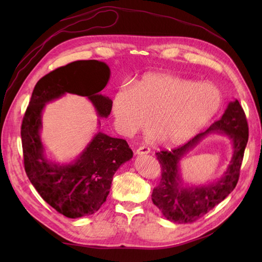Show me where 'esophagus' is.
<instances>
[{
    "label": "esophagus",
    "instance_id": "obj_1",
    "mask_svg": "<svg viewBox=\"0 0 262 262\" xmlns=\"http://www.w3.org/2000/svg\"><path fill=\"white\" fill-rule=\"evenodd\" d=\"M149 147L147 146H140L138 149H137V154L138 155H144V154H148L149 153Z\"/></svg>",
    "mask_w": 262,
    "mask_h": 262
}]
</instances>
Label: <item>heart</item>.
I'll use <instances>...</instances> for the list:
<instances>
[{
	"mask_svg": "<svg viewBox=\"0 0 262 262\" xmlns=\"http://www.w3.org/2000/svg\"><path fill=\"white\" fill-rule=\"evenodd\" d=\"M221 105V93L215 86L182 78L170 73L149 72L132 87L122 86L113 101L117 125L126 136L146 126L162 143L180 145L192 139Z\"/></svg>",
	"mask_w": 262,
	"mask_h": 262,
	"instance_id": "1",
	"label": "heart"
}]
</instances>
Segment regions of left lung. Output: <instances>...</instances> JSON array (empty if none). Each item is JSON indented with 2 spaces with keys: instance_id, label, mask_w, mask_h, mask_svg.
<instances>
[{
  "instance_id": "1",
  "label": "left lung",
  "mask_w": 262,
  "mask_h": 262,
  "mask_svg": "<svg viewBox=\"0 0 262 262\" xmlns=\"http://www.w3.org/2000/svg\"><path fill=\"white\" fill-rule=\"evenodd\" d=\"M209 134H223L232 141L233 156L225 175L216 183L203 186H187L181 178V158ZM248 142V123L239 101L228 104L225 113L208 130L177 148L156 153L162 168L161 182L154 188L152 201L170 222L191 223L211 211L231 193L239 178L244 152Z\"/></svg>"
}]
</instances>
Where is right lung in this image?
Returning <instances> with one entry per match:
<instances>
[{
    "instance_id": "right-lung-1",
    "label": "right lung",
    "mask_w": 262,
    "mask_h": 262,
    "mask_svg": "<svg viewBox=\"0 0 262 262\" xmlns=\"http://www.w3.org/2000/svg\"><path fill=\"white\" fill-rule=\"evenodd\" d=\"M109 77V67L97 60L75 61L55 69L38 81L23 118L20 136L27 176L42 199L70 219L91 215L100 209L115 172L131 160L133 152L125 140L97 132L73 162H52L46 156L40 138L42 112L46 104L69 93L87 97L97 116L107 118L113 100L100 92Z\"/></svg>"
}]
</instances>
